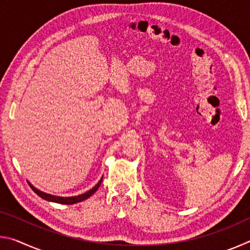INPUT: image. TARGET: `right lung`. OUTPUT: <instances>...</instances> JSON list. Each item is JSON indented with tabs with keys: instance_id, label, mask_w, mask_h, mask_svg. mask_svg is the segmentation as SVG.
Wrapping results in <instances>:
<instances>
[{
	"instance_id": "obj_1",
	"label": "right lung",
	"mask_w": 250,
	"mask_h": 250,
	"mask_svg": "<svg viewBox=\"0 0 250 250\" xmlns=\"http://www.w3.org/2000/svg\"><path fill=\"white\" fill-rule=\"evenodd\" d=\"M101 181H103V179H101V180L98 182V183H97V184L94 186V188H92L90 189V191L83 193V194H82V195L71 196V197H61V196L50 195V194H46V193H43V192L39 191V189L34 188V186H33L31 183H28V184H29V186H31V188H32L33 191L37 194V195L41 196L42 198H44V200H46V201L54 202V203H59V204L71 205V204H76V203H79V202H82V201L87 200L88 197H90V196L92 195V194H94V193L97 191V189H98L99 185L101 184Z\"/></svg>"
}]
</instances>
